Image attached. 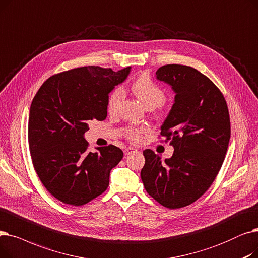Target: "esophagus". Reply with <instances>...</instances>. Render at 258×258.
<instances>
[{"label": "esophagus", "instance_id": "34e87169", "mask_svg": "<svg viewBox=\"0 0 258 258\" xmlns=\"http://www.w3.org/2000/svg\"><path fill=\"white\" fill-rule=\"evenodd\" d=\"M134 151H136V148H132V147H127V148H125V150H124V154L129 155L130 153H132Z\"/></svg>", "mask_w": 258, "mask_h": 258}]
</instances>
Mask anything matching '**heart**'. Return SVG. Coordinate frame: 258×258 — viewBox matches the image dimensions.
Wrapping results in <instances>:
<instances>
[{"label":"heart","instance_id":"b5f03b06","mask_svg":"<svg viewBox=\"0 0 258 258\" xmlns=\"http://www.w3.org/2000/svg\"><path fill=\"white\" fill-rule=\"evenodd\" d=\"M131 89L137 95L138 99L147 107L155 108L165 101V91L158 86L148 75H142L132 83ZM124 99V90L120 87H115L107 97V110L110 114L115 113L121 101ZM148 131L147 127L130 128L127 132V137L132 142H140L143 138V134Z\"/></svg>","mask_w":258,"mask_h":258}]
</instances>
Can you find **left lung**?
<instances>
[{"mask_svg":"<svg viewBox=\"0 0 258 258\" xmlns=\"http://www.w3.org/2000/svg\"><path fill=\"white\" fill-rule=\"evenodd\" d=\"M156 79L174 91V104L161 127L174 152L162 157L146 149L141 177L146 191L169 209L191 205L210 188L222 168L231 136L225 97L214 83L185 65H165Z\"/></svg>","mask_w":258,"mask_h":258,"instance_id":"8db88e82","label":"left lung"}]
</instances>
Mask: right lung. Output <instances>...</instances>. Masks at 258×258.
<instances>
[{
	"label": "right lung",
	"mask_w": 258,
	"mask_h": 258,
	"mask_svg": "<svg viewBox=\"0 0 258 258\" xmlns=\"http://www.w3.org/2000/svg\"><path fill=\"white\" fill-rule=\"evenodd\" d=\"M99 66L80 67L49 78L33 97L28 142L35 172L48 192L64 204L83 206L109 186L110 171L122 151L110 145L88 151V122L107 117V97L129 76Z\"/></svg>",
	"instance_id": "add662e5"
}]
</instances>
